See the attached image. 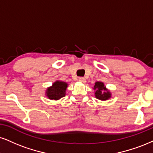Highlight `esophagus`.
Returning <instances> with one entry per match:
<instances>
[{
    "label": "esophagus",
    "mask_w": 153,
    "mask_h": 153,
    "mask_svg": "<svg viewBox=\"0 0 153 153\" xmlns=\"http://www.w3.org/2000/svg\"><path fill=\"white\" fill-rule=\"evenodd\" d=\"M79 82H82V83H85L86 82V79L84 78V77H79Z\"/></svg>",
    "instance_id": "34e87169"
}]
</instances>
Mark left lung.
Segmentation results:
<instances>
[{
  "instance_id": "left-lung-1",
  "label": "left lung",
  "mask_w": 153,
  "mask_h": 153,
  "mask_svg": "<svg viewBox=\"0 0 153 153\" xmlns=\"http://www.w3.org/2000/svg\"><path fill=\"white\" fill-rule=\"evenodd\" d=\"M94 89L96 90L95 96L97 99L105 101V100L108 99L111 97L110 92L107 91V89L104 86V84L102 82H96Z\"/></svg>"
}]
</instances>
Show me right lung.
<instances>
[{"label": "right lung", "mask_w": 153, "mask_h": 153, "mask_svg": "<svg viewBox=\"0 0 153 153\" xmlns=\"http://www.w3.org/2000/svg\"><path fill=\"white\" fill-rule=\"evenodd\" d=\"M67 84L63 82L56 81L52 86L49 87L47 90V96L50 99L58 100L65 96V91L67 89Z\"/></svg>", "instance_id": "right-lung-1"}]
</instances>
